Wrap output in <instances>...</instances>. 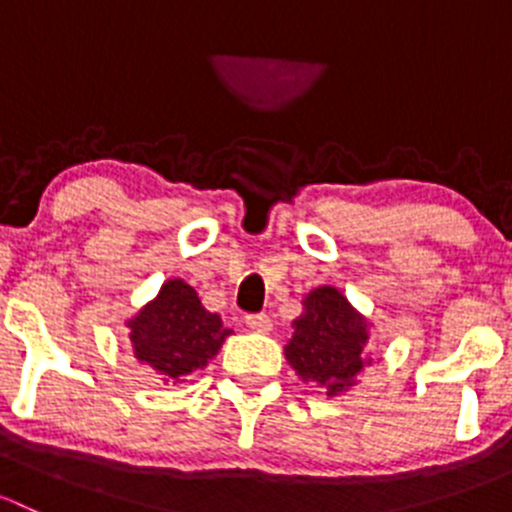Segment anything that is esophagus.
<instances>
[{"label":"esophagus","instance_id":"34e87169","mask_svg":"<svg viewBox=\"0 0 512 512\" xmlns=\"http://www.w3.org/2000/svg\"><path fill=\"white\" fill-rule=\"evenodd\" d=\"M245 324L252 329V332L267 334L272 329V319L267 314H247Z\"/></svg>","mask_w":512,"mask_h":512}]
</instances>
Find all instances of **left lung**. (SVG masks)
<instances>
[{"label":"left lung","instance_id":"1","mask_svg":"<svg viewBox=\"0 0 512 512\" xmlns=\"http://www.w3.org/2000/svg\"><path fill=\"white\" fill-rule=\"evenodd\" d=\"M304 312L292 322L294 334L285 356L302 381H312L337 396L356 384L371 359L366 356L369 322L337 287H317L302 299Z\"/></svg>","mask_w":512,"mask_h":512}]
</instances>
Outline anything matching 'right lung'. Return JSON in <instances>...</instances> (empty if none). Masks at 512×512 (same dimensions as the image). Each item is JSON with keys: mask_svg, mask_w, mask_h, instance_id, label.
<instances>
[{"mask_svg": "<svg viewBox=\"0 0 512 512\" xmlns=\"http://www.w3.org/2000/svg\"><path fill=\"white\" fill-rule=\"evenodd\" d=\"M131 347L141 364L151 366L160 379L183 381L205 369L223 347L232 329L223 327L218 314L200 304L198 292L183 280H168L156 299L126 322Z\"/></svg>", "mask_w": 512, "mask_h": 512, "instance_id": "add662e5", "label": "right lung"}]
</instances>
